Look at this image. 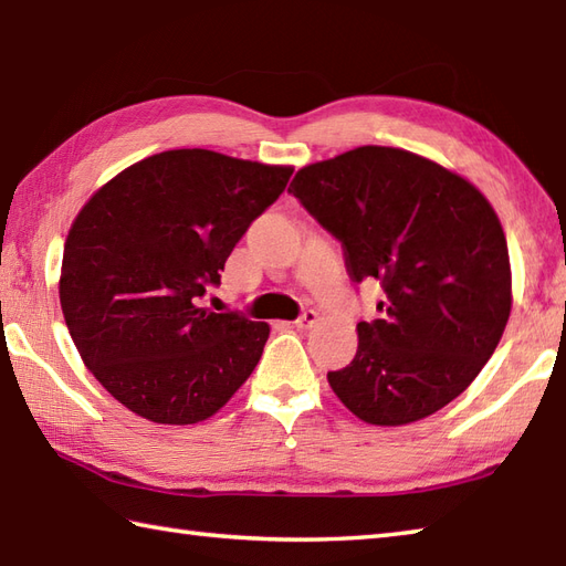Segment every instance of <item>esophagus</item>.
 Masks as SVG:
<instances>
[{
	"mask_svg": "<svg viewBox=\"0 0 566 566\" xmlns=\"http://www.w3.org/2000/svg\"><path fill=\"white\" fill-rule=\"evenodd\" d=\"M316 321H318V312H314V308H306V312L294 321V326L296 328H312V326H316Z\"/></svg>",
	"mask_w": 566,
	"mask_h": 566,
	"instance_id": "1",
	"label": "esophagus"
}]
</instances>
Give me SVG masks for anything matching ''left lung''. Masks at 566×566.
<instances>
[{"label": "left lung", "mask_w": 566, "mask_h": 566, "mask_svg": "<svg viewBox=\"0 0 566 566\" xmlns=\"http://www.w3.org/2000/svg\"><path fill=\"white\" fill-rule=\"evenodd\" d=\"M346 250L356 282L378 280L382 318L328 385L368 424L400 427L467 390L513 306L501 220L457 171L395 147H358L298 169L290 186Z\"/></svg>", "instance_id": "8db88e82"}]
</instances>
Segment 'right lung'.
Masks as SVG:
<instances>
[{
	"mask_svg": "<svg viewBox=\"0 0 566 566\" xmlns=\"http://www.w3.org/2000/svg\"><path fill=\"white\" fill-rule=\"evenodd\" d=\"M292 166L171 149L87 198L63 248L65 326L99 385L149 422L213 417L260 363L270 326L201 306Z\"/></svg>",
	"mask_w": 566,
	"mask_h": 566,
	"instance_id": "right-lung-1",
	"label": "right lung"
}]
</instances>
